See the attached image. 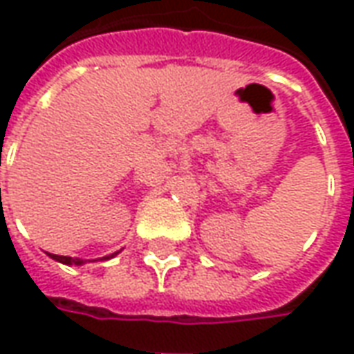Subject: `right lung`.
<instances>
[{
  "label": "right lung",
  "instance_id": "obj_1",
  "mask_svg": "<svg viewBox=\"0 0 354 354\" xmlns=\"http://www.w3.org/2000/svg\"><path fill=\"white\" fill-rule=\"evenodd\" d=\"M117 253H113V254H109V257H103V259H113ZM49 257L53 259V261H59V263H63V264H84L86 261H82V259H73V257H61V254H53V253H49Z\"/></svg>",
  "mask_w": 354,
  "mask_h": 354
}]
</instances>
